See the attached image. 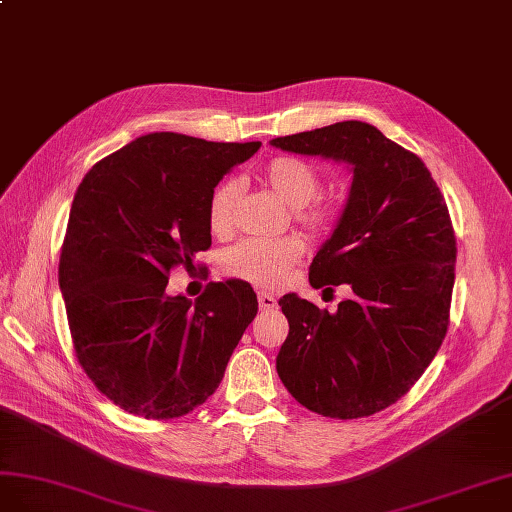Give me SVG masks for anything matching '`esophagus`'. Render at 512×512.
<instances>
[{"label": "esophagus", "mask_w": 512, "mask_h": 512, "mask_svg": "<svg viewBox=\"0 0 512 512\" xmlns=\"http://www.w3.org/2000/svg\"><path fill=\"white\" fill-rule=\"evenodd\" d=\"M257 300H259V309H261V311H272V309H276V298L270 296V294H266V291H259Z\"/></svg>", "instance_id": "esophagus-1"}]
</instances>
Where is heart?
<instances>
[{
  "label": "heart",
  "mask_w": 512,
  "mask_h": 512,
  "mask_svg": "<svg viewBox=\"0 0 512 512\" xmlns=\"http://www.w3.org/2000/svg\"><path fill=\"white\" fill-rule=\"evenodd\" d=\"M264 180L294 210L296 221L309 233L319 236V233L330 231L332 225L337 223L339 208L317 197L321 188V175L306 160L294 156L272 158L264 167ZM238 191L240 188L236 180H225L223 184H218L210 197L208 223L218 236H223V233L231 229ZM302 255L304 242L296 236L276 240L248 238L231 246L225 253L223 270L233 279L272 287L285 279L289 268L296 266Z\"/></svg>",
  "instance_id": "b5f03b06"
}]
</instances>
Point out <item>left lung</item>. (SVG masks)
I'll return each instance as SVG.
<instances>
[{"instance_id":"left-lung-1","label":"left lung","mask_w":512,"mask_h":512,"mask_svg":"<svg viewBox=\"0 0 512 512\" xmlns=\"http://www.w3.org/2000/svg\"><path fill=\"white\" fill-rule=\"evenodd\" d=\"M287 152L345 160L352 191L332 238L309 268L315 289L349 285L337 313L287 294L281 382L306 410L364 418L418 382L450 324L457 238L444 195L422 160L367 122L276 137Z\"/></svg>"}]
</instances>
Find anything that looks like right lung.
I'll list each match as a JSON object with an SVG mask.
<instances>
[{"mask_svg": "<svg viewBox=\"0 0 512 512\" xmlns=\"http://www.w3.org/2000/svg\"><path fill=\"white\" fill-rule=\"evenodd\" d=\"M259 145L150 133L77 188L60 255L70 337L85 375L128 414L169 420L206 403L257 315L242 281L208 283L195 302L165 287L210 248L214 188Z\"/></svg>", "mask_w": 512, "mask_h": 512, "instance_id": "1", "label": "right lung"}]
</instances>
